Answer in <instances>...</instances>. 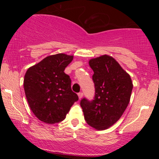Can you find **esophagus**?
Listing matches in <instances>:
<instances>
[{
	"instance_id": "obj_1",
	"label": "esophagus",
	"mask_w": 159,
	"mask_h": 159,
	"mask_svg": "<svg viewBox=\"0 0 159 159\" xmlns=\"http://www.w3.org/2000/svg\"><path fill=\"white\" fill-rule=\"evenodd\" d=\"M83 93H82V92H80V93H78V97H79V98H80V99H81V98H82V97H83Z\"/></svg>"
}]
</instances>
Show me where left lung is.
<instances>
[{"mask_svg": "<svg viewBox=\"0 0 159 159\" xmlns=\"http://www.w3.org/2000/svg\"><path fill=\"white\" fill-rule=\"evenodd\" d=\"M89 64L94 72V98H83L80 105L87 124L104 130L121 117L130 101L133 84L130 75L112 57H98Z\"/></svg>", "mask_w": 159, "mask_h": 159, "instance_id": "left-lung-1", "label": "left lung"}]
</instances>
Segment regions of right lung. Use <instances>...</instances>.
<instances>
[{
	"label": "right lung",
	"mask_w": 159,
	"mask_h": 159,
	"mask_svg": "<svg viewBox=\"0 0 159 159\" xmlns=\"http://www.w3.org/2000/svg\"><path fill=\"white\" fill-rule=\"evenodd\" d=\"M73 56L57 54L44 58L27 69L24 88L34 115L48 124L63 121L78 95L71 88V79L64 72Z\"/></svg>",
	"instance_id": "obj_1"
}]
</instances>
